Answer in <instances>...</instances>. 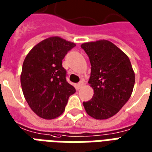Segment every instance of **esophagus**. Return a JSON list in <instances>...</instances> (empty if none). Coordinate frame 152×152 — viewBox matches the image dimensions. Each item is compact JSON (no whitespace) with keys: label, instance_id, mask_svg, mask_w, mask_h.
Segmentation results:
<instances>
[{"label":"esophagus","instance_id":"esophagus-1","mask_svg":"<svg viewBox=\"0 0 152 152\" xmlns=\"http://www.w3.org/2000/svg\"><path fill=\"white\" fill-rule=\"evenodd\" d=\"M83 86H84V81H83V80H80V81L77 84V88H78V89H80Z\"/></svg>","mask_w":152,"mask_h":152}]
</instances>
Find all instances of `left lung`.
I'll list each match as a JSON object with an SVG mask.
<instances>
[{
  "label": "left lung",
  "mask_w": 152,
  "mask_h": 152,
  "mask_svg": "<svg viewBox=\"0 0 152 152\" xmlns=\"http://www.w3.org/2000/svg\"><path fill=\"white\" fill-rule=\"evenodd\" d=\"M81 48L90 61L89 84L94 93L83 105L91 117L108 119L122 108L133 92L135 75L129 58L108 40L84 43Z\"/></svg>",
  "instance_id": "obj_1"
}]
</instances>
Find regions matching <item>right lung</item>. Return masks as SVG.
<instances>
[{
  "mask_svg": "<svg viewBox=\"0 0 152 152\" xmlns=\"http://www.w3.org/2000/svg\"><path fill=\"white\" fill-rule=\"evenodd\" d=\"M76 44L53 37L31 50L23 64L21 86L29 107L43 119L63 114L76 89L66 81L63 59Z\"/></svg>",
  "mask_w": 152,
  "mask_h": 152,
  "instance_id": "1",
  "label": "right lung"
}]
</instances>
